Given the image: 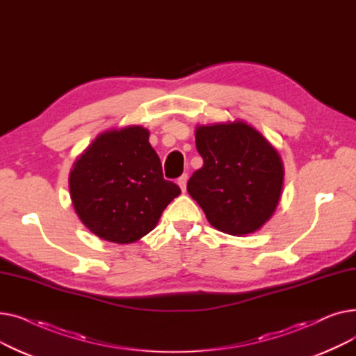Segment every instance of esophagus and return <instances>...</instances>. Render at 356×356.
<instances>
[{
	"mask_svg": "<svg viewBox=\"0 0 356 356\" xmlns=\"http://www.w3.org/2000/svg\"><path fill=\"white\" fill-rule=\"evenodd\" d=\"M188 175H181L180 177H179V180H177V184L180 186V189H181V192H186V184H188Z\"/></svg>",
	"mask_w": 356,
	"mask_h": 356,
	"instance_id": "esophagus-1",
	"label": "esophagus"
}]
</instances>
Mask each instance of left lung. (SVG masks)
Instances as JSON below:
<instances>
[{
	"label": "left lung",
	"instance_id": "8db88e82",
	"mask_svg": "<svg viewBox=\"0 0 356 356\" xmlns=\"http://www.w3.org/2000/svg\"><path fill=\"white\" fill-rule=\"evenodd\" d=\"M203 165L188 181L211 225L234 236L258 231L282 196L284 167L277 149L244 121L196 127Z\"/></svg>",
	"mask_w": 356,
	"mask_h": 356
}]
</instances>
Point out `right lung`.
<instances>
[{"label": "right lung", "mask_w": 356, "mask_h": 356, "mask_svg": "<svg viewBox=\"0 0 356 356\" xmlns=\"http://www.w3.org/2000/svg\"><path fill=\"white\" fill-rule=\"evenodd\" d=\"M148 129L129 125L99 134L69 175L73 208L97 236L131 244L149 231L180 188L163 177Z\"/></svg>", "instance_id": "obj_1"}]
</instances>
